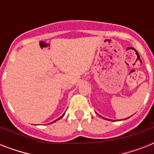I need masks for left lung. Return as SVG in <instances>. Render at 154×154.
<instances>
[{
  "label": "left lung",
  "mask_w": 154,
  "mask_h": 154,
  "mask_svg": "<svg viewBox=\"0 0 154 154\" xmlns=\"http://www.w3.org/2000/svg\"><path fill=\"white\" fill-rule=\"evenodd\" d=\"M128 118H129V117H128Z\"/></svg>",
  "instance_id": "left-lung-1"
}]
</instances>
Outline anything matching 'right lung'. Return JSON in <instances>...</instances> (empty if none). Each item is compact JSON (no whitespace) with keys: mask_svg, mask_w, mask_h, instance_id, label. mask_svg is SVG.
<instances>
[{"mask_svg":"<svg viewBox=\"0 0 154 154\" xmlns=\"http://www.w3.org/2000/svg\"><path fill=\"white\" fill-rule=\"evenodd\" d=\"M64 115H65V113H64V114H63V115H62V116H61V117H60V118H58V119H57V120H56V121H54V122H51V123H53V122H57V121H58V120H59V119H60V118H61V117H63V116H64ZM51 123H50V124H51Z\"/></svg>","mask_w":154,"mask_h":154,"instance_id":"obj_1","label":"right lung"}]
</instances>
